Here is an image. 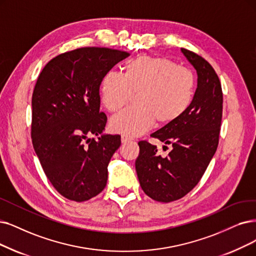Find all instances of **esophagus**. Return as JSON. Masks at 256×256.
Wrapping results in <instances>:
<instances>
[{
	"label": "esophagus",
	"instance_id": "esophagus-1",
	"mask_svg": "<svg viewBox=\"0 0 256 256\" xmlns=\"http://www.w3.org/2000/svg\"><path fill=\"white\" fill-rule=\"evenodd\" d=\"M131 140H132V138H129V136H122V144H126V142H130Z\"/></svg>",
	"mask_w": 256,
	"mask_h": 256
}]
</instances>
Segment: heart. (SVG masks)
Returning <instances> with one entry per match:
<instances>
[{"label":"heart","instance_id":"b5f03b06","mask_svg":"<svg viewBox=\"0 0 256 256\" xmlns=\"http://www.w3.org/2000/svg\"><path fill=\"white\" fill-rule=\"evenodd\" d=\"M196 80L190 70L169 58L140 56L130 60L122 74L108 71L100 80L102 103L110 112L120 111L136 96L138 107L122 111L110 120L111 129L127 136L144 134L158 120L171 124L189 108Z\"/></svg>","mask_w":256,"mask_h":256}]
</instances>
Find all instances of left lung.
Instances as JSON below:
<instances>
[{
  "instance_id": "obj_1",
  "label": "left lung",
  "mask_w": 256,
  "mask_h": 256,
  "mask_svg": "<svg viewBox=\"0 0 256 256\" xmlns=\"http://www.w3.org/2000/svg\"><path fill=\"white\" fill-rule=\"evenodd\" d=\"M182 52L198 74L192 103L180 118L151 134L171 145L172 150L168 156L162 158L156 146L140 140L136 160L142 189L149 198L162 202L180 200L198 185L220 138L222 116L220 78L205 58L185 48Z\"/></svg>"
}]
</instances>
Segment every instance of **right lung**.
I'll return each mask as SVG.
<instances>
[{"label": "right lung", "instance_id": "obj_1", "mask_svg": "<svg viewBox=\"0 0 256 256\" xmlns=\"http://www.w3.org/2000/svg\"><path fill=\"white\" fill-rule=\"evenodd\" d=\"M128 56L104 47L78 48L49 60L38 78L32 145L47 178L70 200H88L106 187L108 164L120 136L103 134L107 116L100 111V84Z\"/></svg>", "mask_w": 256, "mask_h": 256}]
</instances>
